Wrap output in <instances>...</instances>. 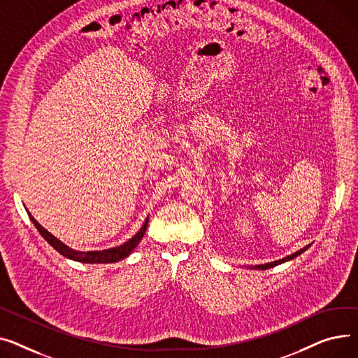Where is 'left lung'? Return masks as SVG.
Here are the masks:
<instances>
[{"label":"left lung","mask_w":358,"mask_h":358,"mask_svg":"<svg viewBox=\"0 0 358 358\" xmlns=\"http://www.w3.org/2000/svg\"><path fill=\"white\" fill-rule=\"evenodd\" d=\"M310 247V244H308L306 247H303V248H301V250H298L296 253H293V255H290V256H286V257H283V259H279V260H275V262H270V263H264V264H256V266H247L248 268H256V270H267V268H270V267H275V266H278V264H282V263H286V262H290V260H293L295 257H298V256H301L303 251H306L308 248Z\"/></svg>","instance_id":"obj_1"}]
</instances>
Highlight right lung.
<instances>
[{
    "instance_id": "1",
    "label": "right lung",
    "mask_w": 358,
    "mask_h": 358,
    "mask_svg": "<svg viewBox=\"0 0 358 358\" xmlns=\"http://www.w3.org/2000/svg\"><path fill=\"white\" fill-rule=\"evenodd\" d=\"M29 218L31 220L34 227L38 229V233L41 234V237H43L63 257L75 260V262H80V263H91V264H94V263H115V262H120L125 257H129L133 253V250L141 241L143 236L145 234L147 222H149V217H147L144 220L141 228L138 229V233L121 245L107 248V250H99V251H78V250H73V248L68 247L65 243H62L59 238H56L53 234H50L46 228L41 227L33 218V215L30 213H29Z\"/></svg>"
}]
</instances>
